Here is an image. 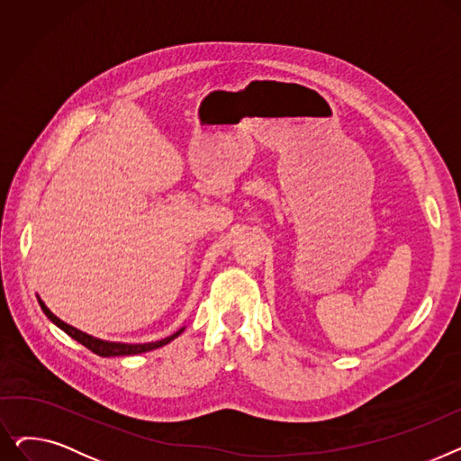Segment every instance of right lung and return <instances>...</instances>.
Wrapping results in <instances>:
<instances>
[{"mask_svg":"<svg viewBox=\"0 0 461 461\" xmlns=\"http://www.w3.org/2000/svg\"><path fill=\"white\" fill-rule=\"evenodd\" d=\"M39 304H41V308H42V312L46 313V318L50 320L54 325H58L61 330H65L72 340H77V342H80L84 348H87L89 351H93L95 355H99V357H125V355H138V353H145V351H153V349H157V348H162V346H166V344H169L174 340V338H177L183 330H185V327L183 329H179L177 332H174L172 336H167V338H162V340H158V342H149V344H119V342H104V340H99V338H93V336H89V334H86V332H82V330H78V329H75V327H70V325H67L65 321H61L58 316H54V313L48 310V306L39 299Z\"/></svg>","mask_w":461,"mask_h":461,"instance_id":"right-lung-1","label":"right lung"}]
</instances>
